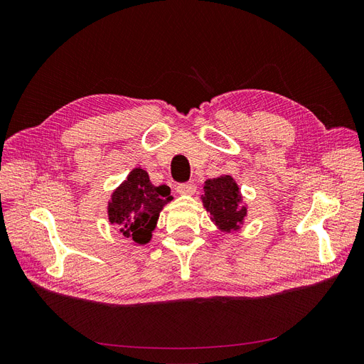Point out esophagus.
<instances>
[{
  "label": "esophagus",
  "instance_id": "obj_1",
  "mask_svg": "<svg viewBox=\"0 0 364 364\" xmlns=\"http://www.w3.org/2000/svg\"><path fill=\"white\" fill-rule=\"evenodd\" d=\"M196 183L194 182H183V183H178V186H176V191H178L179 194H188V196H191V194H194L196 193Z\"/></svg>",
  "mask_w": 364,
  "mask_h": 364
}]
</instances>
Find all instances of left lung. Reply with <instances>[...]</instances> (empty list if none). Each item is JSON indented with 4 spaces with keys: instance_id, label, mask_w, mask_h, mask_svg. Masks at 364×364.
Returning <instances> with one entry per match:
<instances>
[{
    "instance_id": "1",
    "label": "left lung",
    "mask_w": 364,
    "mask_h": 364,
    "mask_svg": "<svg viewBox=\"0 0 364 364\" xmlns=\"http://www.w3.org/2000/svg\"><path fill=\"white\" fill-rule=\"evenodd\" d=\"M203 206L215 225L223 230H235L246 217V206L241 203L238 186L230 176L208 179L205 182Z\"/></svg>"
}]
</instances>
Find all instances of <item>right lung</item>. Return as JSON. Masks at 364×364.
Segmentation results:
<instances>
[{
  "label": "right lung",
  "mask_w": 364,
  "mask_h": 364,
  "mask_svg": "<svg viewBox=\"0 0 364 364\" xmlns=\"http://www.w3.org/2000/svg\"><path fill=\"white\" fill-rule=\"evenodd\" d=\"M171 200L167 185L155 186L142 168L130 171L109 203V220L117 223L119 232L135 243L146 245L156 226L162 206Z\"/></svg>",
  "instance_id": "right-lung-1"
}]
</instances>
